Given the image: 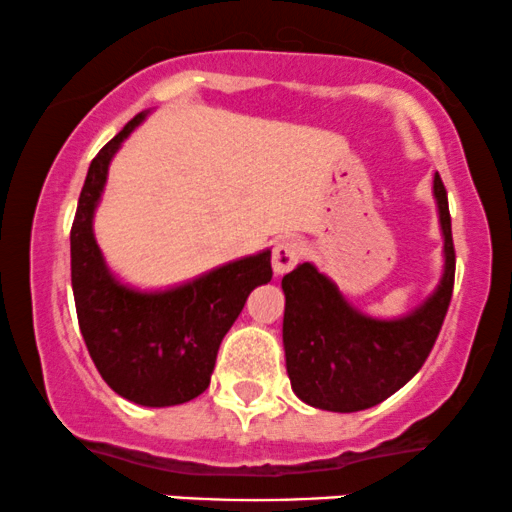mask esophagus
I'll return each instance as SVG.
<instances>
[{"label":"esophagus","mask_w":512,"mask_h":512,"mask_svg":"<svg viewBox=\"0 0 512 512\" xmlns=\"http://www.w3.org/2000/svg\"><path fill=\"white\" fill-rule=\"evenodd\" d=\"M302 257V245L293 241V238H286V241H278L271 250V267H274L276 276L288 274L290 269L297 267Z\"/></svg>","instance_id":"34e87169"}]
</instances>
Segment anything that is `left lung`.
I'll return each instance as SVG.
<instances>
[{
    "label": "left lung",
    "instance_id": "obj_1",
    "mask_svg": "<svg viewBox=\"0 0 512 512\" xmlns=\"http://www.w3.org/2000/svg\"><path fill=\"white\" fill-rule=\"evenodd\" d=\"M444 274L435 293L401 319H373L345 300L338 286L304 262L283 276V349L293 392L323 411L371 409L420 371L435 345L454 293L456 252L449 200L435 174Z\"/></svg>",
    "mask_w": 512,
    "mask_h": 512
}]
</instances>
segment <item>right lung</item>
I'll return each mask as SVG.
<instances>
[{
    "mask_svg": "<svg viewBox=\"0 0 512 512\" xmlns=\"http://www.w3.org/2000/svg\"><path fill=\"white\" fill-rule=\"evenodd\" d=\"M146 115L129 120L89 165L70 229V278L84 345L101 378L120 397L160 409L208 390L224 335L252 290L271 281V250L153 293L111 274L94 238V210L113 155Z\"/></svg>",
    "mask_w": 512,
    "mask_h": 512,
    "instance_id": "1",
    "label": "right lung"
}]
</instances>
